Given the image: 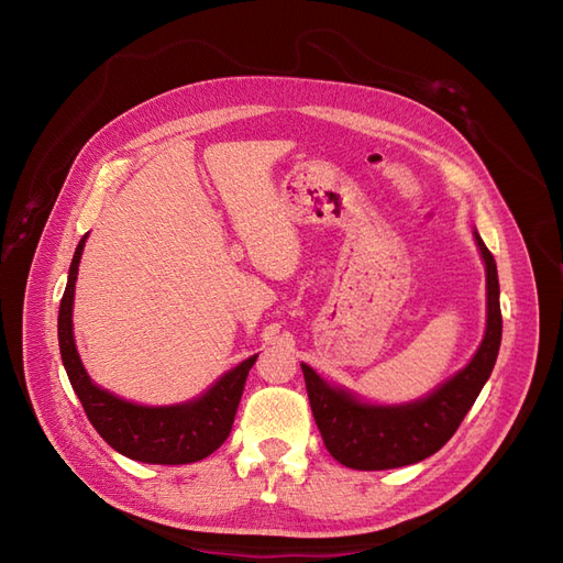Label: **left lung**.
Returning a JSON list of instances; mask_svg holds the SVG:
<instances>
[{"mask_svg": "<svg viewBox=\"0 0 563 563\" xmlns=\"http://www.w3.org/2000/svg\"><path fill=\"white\" fill-rule=\"evenodd\" d=\"M474 236L486 263V335L474 360L430 397L406 406H368L345 389L327 385L308 364H300L314 422L340 465L373 472L420 463L446 444L479 397L498 360L503 314L496 261L482 236Z\"/></svg>", "mask_w": 563, "mask_h": 563, "instance_id": "1", "label": "left lung"}]
</instances>
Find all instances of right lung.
<instances>
[{"instance_id": "add662e5", "label": "right lung", "mask_w": 563, "mask_h": 563, "mask_svg": "<svg viewBox=\"0 0 563 563\" xmlns=\"http://www.w3.org/2000/svg\"><path fill=\"white\" fill-rule=\"evenodd\" d=\"M84 242H87V234L81 236L73 255L70 277H67L58 312V345L63 366L84 406V413L114 451L131 460H139V463L187 465L211 455L230 437L246 376L255 360H258V354H253L251 360L225 373L207 395L190 404L159 408L139 406L96 387L79 362L73 338L75 279Z\"/></svg>"}]
</instances>
